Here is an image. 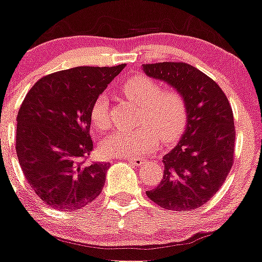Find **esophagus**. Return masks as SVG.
Here are the masks:
<instances>
[{"label":"esophagus","mask_w":262,"mask_h":262,"mask_svg":"<svg viewBox=\"0 0 262 262\" xmlns=\"http://www.w3.org/2000/svg\"><path fill=\"white\" fill-rule=\"evenodd\" d=\"M128 162H130L133 166L139 167V166H143L147 162V160L146 158H128Z\"/></svg>","instance_id":"1"}]
</instances>
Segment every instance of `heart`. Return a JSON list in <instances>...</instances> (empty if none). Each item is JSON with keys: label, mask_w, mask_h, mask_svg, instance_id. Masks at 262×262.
<instances>
[{"label": "heart", "mask_w": 262, "mask_h": 262, "mask_svg": "<svg viewBox=\"0 0 262 262\" xmlns=\"http://www.w3.org/2000/svg\"><path fill=\"white\" fill-rule=\"evenodd\" d=\"M121 92L128 100L139 105L138 126L134 130H116L102 139V155L107 157H138L162 142L176 141L187 121V105L184 95L176 89L162 90L161 84L143 75L128 78L121 84ZM91 121L97 130L110 125L109 97L101 94L91 109Z\"/></svg>", "instance_id": "obj_1"}]
</instances>
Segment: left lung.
<instances>
[{
    "label": "left lung",
    "mask_w": 262,
    "mask_h": 262,
    "mask_svg": "<svg viewBox=\"0 0 262 262\" xmlns=\"http://www.w3.org/2000/svg\"><path fill=\"white\" fill-rule=\"evenodd\" d=\"M142 70L179 90L187 105L184 133L163 156V178L147 196L165 209L194 210L214 196L231 171L236 138L232 107L221 87L187 63L143 64Z\"/></svg>",
    "instance_id": "8db88e82"
}]
</instances>
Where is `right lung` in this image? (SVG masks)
I'll return each instance as SVG.
<instances>
[{
    "mask_svg": "<svg viewBox=\"0 0 262 262\" xmlns=\"http://www.w3.org/2000/svg\"><path fill=\"white\" fill-rule=\"evenodd\" d=\"M115 67H75L39 80L17 114L16 153L30 186L46 204L76 212L104 187L107 163L84 165L95 100L121 72Z\"/></svg>",
    "mask_w": 262,
    "mask_h": 262,
    "instance_id": "right-lung-1",
    "label": "right lung"
}]
</instances>
